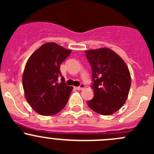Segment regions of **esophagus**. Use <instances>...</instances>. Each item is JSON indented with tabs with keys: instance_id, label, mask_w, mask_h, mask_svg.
<instances>
[{
	"instance_id": "esophagus-1",
	"label": "esophagus",
	"mask_w": 154,
	"mask_h": 154,
	"mask_svg": "<svg viewBox=\"0 0 154 154\" xmlns=\"http://www.w3.org/2000/svg\"><path fill=\"white\" fill-rule=\"evenodd\" d=\"M75 88H76V89H77V90H82L85 88V85L83 84V83H81V84L80 85V86L75 87Z\"/></svg>"
}]
</instances>
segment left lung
<instances>
[{"instance_id":"obj_1","label":"left lung","mask_w":154,"mask_h":154,"mask_svg":"<svg viewBox=\"0 0 154 154\" xmlns=\"http://www.w3.org/2000/svg\"><path fill=\"white\" fill-rule=\"evenodd\" d=\"M92 70L94 96L87 101L92 110L103 116L117 112L127 100L131 77L125 61L109 48L85 51Z\"/></svg>"}]
</instances>
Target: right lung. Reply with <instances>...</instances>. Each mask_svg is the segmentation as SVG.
<instances>
[{"mask_svg": "<svg viewBox=\"0 0 154 154\" xmlns=\"http://www.w3.org/2000/svg\"><path fill=\"white\" fill-rule=\"evenodd\" d=\"M71 50L54 42L45 43L29 57L22 77L27 101L42 116H53L67 103L72 86H67L62 76L60 64L70 55Z\"/></svg>", "mask_w": 154, "mask_h": 154, "instance_id": "obj_1", "label": "right lung"}]
</instances>
